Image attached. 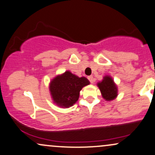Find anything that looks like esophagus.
<instances>
[{
	"label": "esophagus",
	"instance_id": "obj_1",
	"mask_svg": "<svg viewBox=\"0 0 155 155\" xmlns=\"http://www.w3.org/2000/svg\"><path fill=\"white\" fill-rule=\"evenodd\" d=\"M88 79H89V81H90V83H93L94 82V79H93V76H90L88 77Z\"/></svg>",
	"mask_w": 155,
	"mask_h": 155
}]
</instances>
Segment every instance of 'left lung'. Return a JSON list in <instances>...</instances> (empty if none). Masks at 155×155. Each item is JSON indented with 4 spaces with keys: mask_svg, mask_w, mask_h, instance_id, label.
Returning <instances> with one entry per match:
<instances>
[{
    "mask_svg": "<svg viewBox=\"0 0 155 155\" xmlns=\"http://www.w3.org/2000/svg\"><path fill=\"white\" fill-rule=\"evenodd\" d=\"M100 89L103 98L106 101L114 100L118 95V89L111 76L106 75L103 78L102 81L97 84Z\"/></svg>",
    "mask_w": 155,
    "mask_h": 155,
    "instance_id": "left-lung-1",
    "label": "left lung"
}]
</instances>
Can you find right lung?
<instances>
[{"label": "right lung", "mask_w": 155, "mask_h": 155, "mask_svg": "<svg viewBox=\"0 0 155 155\" xmlns=\"http://www.w3.org/2000/svg\"><path fill=\"white\" fill-rule=\"evenodd\" d=\"M88 84L86 77H79L69 71L56 76L49 85L53 103L61 108L71 107L79 99L81 89Z\"/></svg>", "instance_id": "obj_1"}]
</instances>
